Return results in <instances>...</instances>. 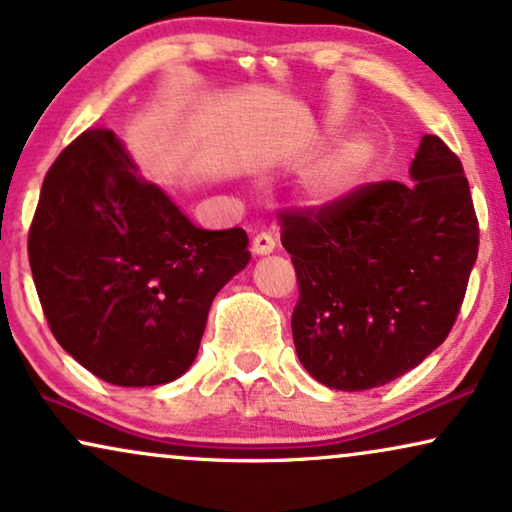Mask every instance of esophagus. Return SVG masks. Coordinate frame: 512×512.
Here are the masks:
<instances>
[{"label": "esophagus", "mask_w": 512, "mask_h": 512, "mask_svg": "<svg viewBox=\"0 0 512 512\" xmlns=\"http://www.w3.org/2000/svg\"><path fill=\"white\" fill-rule=\"evenodd\" d=\"M277 247V242L272 240V235H268V232H258V235L251 240V251L258 256H265V254H272Z\"/></svg>", "instance_id": "1"}]
</instances>
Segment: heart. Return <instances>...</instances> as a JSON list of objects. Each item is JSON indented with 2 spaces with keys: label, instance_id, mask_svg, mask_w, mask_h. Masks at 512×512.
<instances>
[{
  "label": "heart",
  "instance_id": "heart-1",
  "mask_svg": "<svg viewBox=\"0 0 512 512\" xmlns=\"http://www.w3.org/2000/svg\"><path fill=\"white\" fill-rule=\"evenodd\" d=\"M367 155L362 148H343L322 162L308 178V190L315 202L329 204L348 195L360 178Z\"/></svg>",
  "mask_w": 512,
  "mask_h": 512
}]
</instances>
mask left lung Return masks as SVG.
<instances>
[{"label":"left lung","mask_w":512,"mask_h":512,"mask_svg":"<svg viewBox=\"0 0 512 512\" xmlns=\"http://www.w3.org/2000/svg\"><path fill=\"white\" fill-rule=\"evenodd\" d=\"M411 181H378L315 209L282 211L298 303V360L334 390L407 374L459 317L480 228L461 159L421 138Z\"/></svg>","instance_id":"8db88e82"}]
</instances>
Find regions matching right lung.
I'll list each match as a JSON object with an SVG mask.
<instances>
[{
    "label": "right lung",
    "instance_id": "obj_1",
    "mask_svg": "<svg viewBox=\"0 0 512 512\" xmlns=\"http://www.w3.org/2000/svg\"><path fill=\"white\" fill-rule=\"evenodd\" d=\"M242 228L202 230L110 129L77 136L39 192L28 256L51 334L91 374L162 386L195 362L211 301L249 263Z\"/></svg>",
    "mask_w": 512,
    "mask_h": 512
}]
</instances>
